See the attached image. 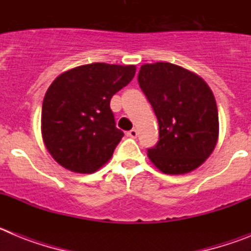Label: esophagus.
<instances>
[{
    "label": "esophagus",
    "mask_w": 251,
    "mask_h": 251,
    "mask_svg": "<svg viewBox=\"0 0 251 251\" xmlns=\"http://www.w3.org/2000/svg\"><path fill=\"white\" fill-rule=\"evenodd\" d=\"M127 136L130 137V138H136L138 136V132H137V129H132L127 133Z\"/></svg>",
    "instance_id": "34e87169"
}]
</instances>
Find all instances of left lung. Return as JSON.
I'll use <instances>...</instances> for the list:
<instances>
[{"label": "left lung", "instance_id": "8db88e82", "mask_svg": "<svg viewBox=\"0 0 251 251\" xmlns=\"http://www.w3.org/2000/svg\"><path fill=\"white\" fill-rule=\"evenodd\" d=\"M138 83L158 119L159 141L148 150L151 162L166 175L200 167L219 139V113L210 86L171 63L142 65Z\"/></svg>", "mask_w": 251, "mask_h": 251}]
</instances>
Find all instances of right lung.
<instances>
[{
    "label": "right lung",
    "mask_w": 251,
    "mask_h": 251,
    "mask_svg": "<svg viewBox=\"0 0 251 251\" xmlns=\"http://www.w3.org/2000/svg\"><path fill=\"white\" fill-rule=\"evenodd\" d=\"M134 74V65L93 63L64 72L51 83L41 110V134L60 166L93 174L112 158L124 133L115 127L110 99Z\"/></svg>",
    "instance_id": "obj_1"
}]
</instances>
